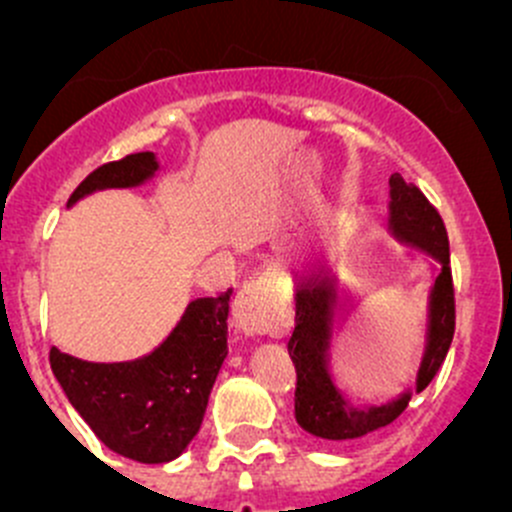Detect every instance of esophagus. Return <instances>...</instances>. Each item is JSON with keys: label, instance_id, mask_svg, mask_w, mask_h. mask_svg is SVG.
<instances>
[{"label": "esophagus", "instance_id": "obj_1", "mask_svg": "<svg viewBox=\"0 0 512 512\" xmlns=\"http://www.w3.org/2000/svg\"><path fill=\"white\" fill-rule=\"evenodd\" d=\"M232 317L245 334H280L285 304L265 277H250L232 302Z\"/></svg>", "mask_w": 512, "mask_h": 512}]
</instances>
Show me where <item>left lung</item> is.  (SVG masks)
Listing matches in <instances>:
<instances>
[{"label": "left lung", "mask_w": 512, "mask_h": 512, "mask_svg": "<svg viewBox=\"0 0 512 512\" xmlns=\"http://www.w3.org/2000/svg\"><path fill=\"white\" fill-rule=\"evenodd\" d=\"M391 227L411 245L426 250L441 265L436 285L431 292V324H428V347L418 371L416 391H423L441 369L453 332H456V292H453L451 250L448 232L438 210L428 203L426 195L414 183H406L399 173L391 175ZM332 289L327 280H309L299 285L297 309H294V332L287 349L297 369L294 389V416L297 423L312 436L329 441H349L366 436L381 426H389L409 406L411 394L391 401L386 406L356 409L342 399L327 371V339L332 322Z\"/></svg>", "instance_id": "8db88e82"}]
</instances>
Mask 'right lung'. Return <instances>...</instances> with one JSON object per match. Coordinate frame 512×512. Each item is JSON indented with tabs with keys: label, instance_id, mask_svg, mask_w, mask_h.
Here are the masks:
<instances>
[{
	"label": "right lung",
	"instance_id": "obj_1",
	"mask_svg": "<svg viewBox=\"0 0 512 512\" xmlns=\"http://www.w3.org/2000/svg\"><path fill=\"white\" fill-rule=\"evenodd\" d=\"M153 153L111 160L86 175L69 203L91 190L128 188L151 178ZM232 287L190 302L175 332L153 354L126 364H91L51 349V371L71 406L111 451L141 463H165L200 431L210 391L227 356Z\"/></svg>",
	"mask_w": 512,
	"mask_h": 512
}]
</instances>
